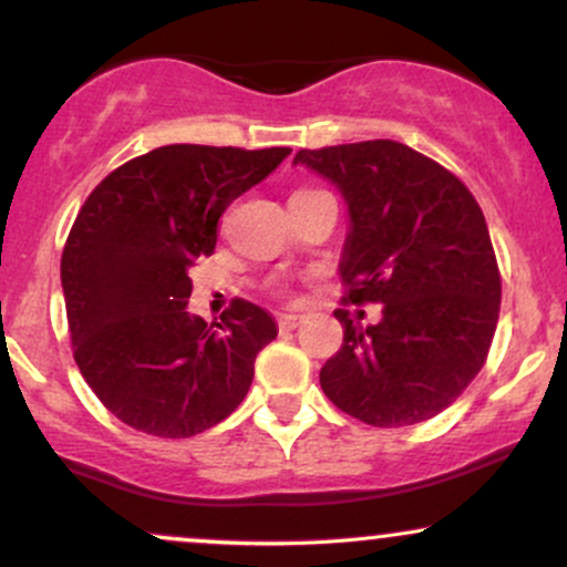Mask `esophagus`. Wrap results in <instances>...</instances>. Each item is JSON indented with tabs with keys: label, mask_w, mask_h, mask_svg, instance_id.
I'll return each instance as SVG.
<instances>
[{
	"label": "esophagus",
	"mask_w": 567,
	"mask_h": 567,
	"mask_svg": "<svg viewBox=\"0 0 567 567\" xmlns=\"http://www.w3.org/2000/svg\"><path fill=\"white\" fill-rule=\"evenodd\" d=\"M277 322H279V328H282V330H296L298 324L303 322V315H282Z\"/></svg>",
	"instance_id": "obj_1"
}]
</instances>
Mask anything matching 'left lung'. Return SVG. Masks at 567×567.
<instances>
[{
    "instance_id": "1",
    "label": "left lung",
    "mask_w": 567,
    "mask_h": 567,
    "mask_svg": "<svg viewBox=\"0 0 567 567\" xmlns=\"http://www.w3.org/2000/svg\"><path fill=\"white\" fill-rule=\"evenodd\" d=\"M306 165L341 188L351 229L343 303H383L379 324H343L320 370L336 408L370 426H410L453 405L487 360L501 275L483 210L440 162L396 141L301 148Z\"/></svg>"
}]
</instances>
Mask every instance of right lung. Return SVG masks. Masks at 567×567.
<instances>
[{
    "label": "right lung",
    "instance_id": "obj_1",
    "mask_svg": "<svg viewBox=\"0 0 567 567\" xmlns=\"http://www.w3.org/2000/svg\"><path fill=\"white\" fill-rule=\"evenodd\" d=\"M288 154L173 143L120 165L84 199L61 256L71 349L122 424L181 440L245 400L277 324L243 298L220 324L188 315V269L216 250L226 207Z\"/></svg>",
    "mask_w": 567,
    "mask_h": 567
}]
</instances>
